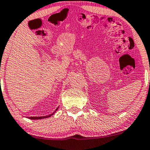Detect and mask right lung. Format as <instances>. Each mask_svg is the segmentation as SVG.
<instances>
[{"label": "right lung", "instance_id": "add662e5", "mask_svg": "<svg viewBox=\"0 0 150 150\" xmlns=\"http://www.w3.org/2000/svg\"><path fill=\"white\" fill-rule=\"evenodd\" d=\"M58 108H59V107L57 108L56 109V110H55L54 112H53V113H52V114H50V115H46V116H42V117H28V118H30V119H31V120H40V119H44V118H47V117H50V116H52V115H54V113L55 112L57 111V110H58Z\"/></svg>", "mask_w": 150, "mask_h": 150}]
</instances>
